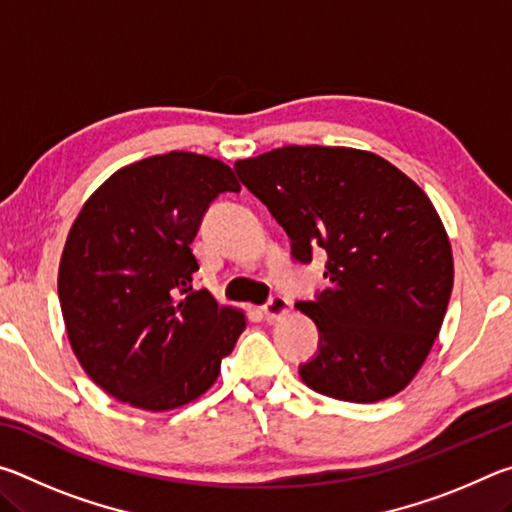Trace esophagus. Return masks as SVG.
<instances>
[{"instance_id": "34e87169", "label": "esophagus", "mask_w": 512, "mask_h": 512, "mask_svg": "<svg viewBox=\"0 0 512 512\" xmlns=\"http://www.w3.org/2000/svg\"><path fill=\"white\" fill-rule=\"evenodd\" d=\"M289 307H291V302H289V298H284V296H273L271 300L266 302V305L262 307V311H264V316L266 318H282L284 314H289Z\"/></svg>"}]
</instances>
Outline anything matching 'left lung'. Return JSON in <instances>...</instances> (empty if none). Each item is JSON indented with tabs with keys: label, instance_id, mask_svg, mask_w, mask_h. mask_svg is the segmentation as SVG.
<instances>
[{
	"label": "left lung",
	"instance_id": "8db88e82",
	"mask_svg": "<svg viewBox=\"0 0 512 512\" xmlns=\"http://www.w3.org/2000/svg\"><path fill=\"white\" fill-rule=\"evenodd\" d=\"M235 171L287 230L293 257L327 253V289L296 302L320 332L302 381L359 404L404 391L454 287L452 244L429 196L381 155L350 146H282Z\"/></svg>",
	"mask_w": 512,
	"mask_h": 512
}]
</instances>
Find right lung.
Returning <instances> with one entry per match:
<instances>
[{
	"label": "right lung",
	"instance_id": "add662e5",
	"mask_svg": "<svg viewBox=\"0 0 512 512\" xmlns=\"http://www.w3.org/2000/svg\"><path fill=\"white\" fill-rule=\"evenodd\" d=\"M235 171L171 151L126 164L94 192L58 266L67 339L94 384L142 411H171L212 388L246 329L244 309L192 291V241Z\"/></svg>",
	"mask_w": 512,
	"mask_h": 512
}]
</instances>
